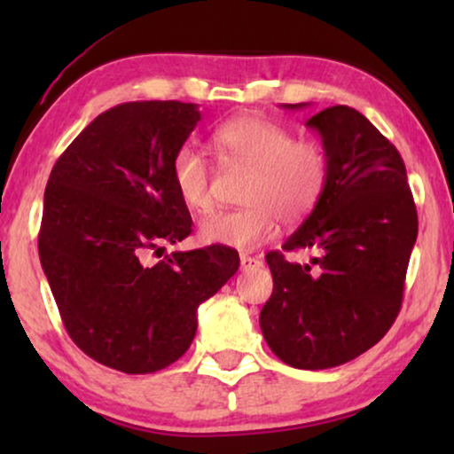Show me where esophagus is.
<instances>
[{"label":"esophagus","mask_w":454,"mask_h":454,"mask_svg":"<svg viewBox=\"0 0 454 454\" xmlns=\"http://www.w3.org/2000/svg\"><path fill=\"white\" fill-rule=\"evenodd\" d=\"M239 264H241V270H252V269H258L260 264V260L258 258H254V256H246V254H241L239 256Z\"/></svg>","instance_id":"34e87169"}]
</instances>
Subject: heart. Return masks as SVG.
<instances>
[{"label":"heart","mask_w":454,"mask_h":454,"mask_svg":"<svg viewBox=\"0 0 454 454\" xmlns=\"http://www.w3.org/2000/svg\"><path fill=\"white\" fill-rule=\"evenodd\" d=\"M210 145L225 163L252 169L244 190L247 207L216 210L200 223L204 244L252 250L272 239L278 221L300 223L316 208L328 184L331 160L325 145L297 140L283 123L241 115L213 129ZM171 182L179 200L204 213L213 204L210 165L194 145H182L171 159Z\"/></svg>","instance_id":"1"}]
</instances>
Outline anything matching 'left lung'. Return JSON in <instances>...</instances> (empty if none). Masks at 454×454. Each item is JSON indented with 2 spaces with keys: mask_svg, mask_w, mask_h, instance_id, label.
I'll return each mask as SVG.
<instances>
[{
  "mask_svg": "<svg viewBox=\"0 0 454 454\" xmlns=\"http://www.w3.org/2000/svg\"><path fill=\"white\" fill-rule=\"evenodd\" d=\"M308 126L318 129L331 171L283 250L318 256L301 266L278 250L266 254L272 295L260 328L281 362L326 370L374 347L399 316L418 210L399 151L359 111L334 105Z\"/></svg>",
  "mask_w": 454,
  "mask_h": 454,
  "instance_id": "left-lung-1",
  "label": "left lung"
}]
</instances>
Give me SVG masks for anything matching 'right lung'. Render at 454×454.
Here are the masks:
<instances>
[{
  "label": "right lung",
  "mask_w": 454,
  "mask_h": 454,
  "mask_svg": "<svg viewBox=\"0 0 454 454\" xmlns=\"http://www.w3.org/2000/svg\"><path fill=\"white\" fill-rule=\"evenodd\" d=\"M198 121L192 103H121L95 117L49 176L39 256L61 322L86 356L123 374L177 362L198 306L238 272L225 246L145 262L192 233L171 159Z\"/></svg>",
  "instance_id": "obj_1"
}]
</instances>
